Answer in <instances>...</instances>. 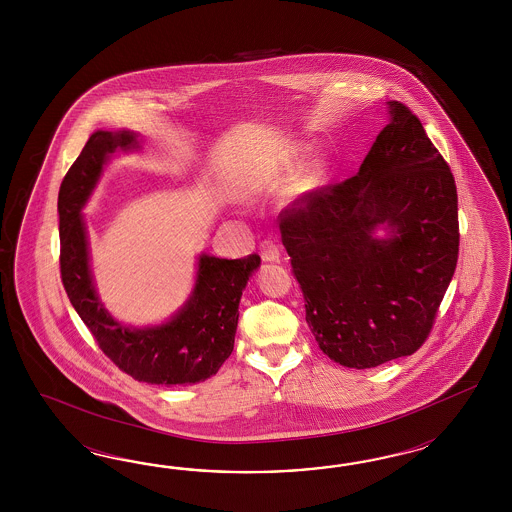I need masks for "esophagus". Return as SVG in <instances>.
Masks as SVG:
<instances>
[{
  "label": "esophagus",
  "instance_id": "34e87169",
  "mask_svg": "<svg viewBox=\"0 0 512 512\" xmlns=\"http://www.w3.org/2000/svg\"><path fill=\"white\" fill-rule=\"evenodd\" d=\"M261 257L266 263H279L281 251H279L278 244L274 240H264L261 244Z\"/></svg>",
  "mask_w": 512,
  "mask_h": 512
}]
</instances>
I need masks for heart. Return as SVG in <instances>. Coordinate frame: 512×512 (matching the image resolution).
I'll list each match as a JSON object with an SVG mask.
<instances>
[{
    "label": "heart",
    "mask_w": 512,
    "mask_h": 512,
    "mask_svg": "<svg viewBox=\"0 0 512 512\" xmlns=\"http://www.w3.org/2000/svg\"><path fill=\"white\" fill-rule=\"evenodd\" d=\"M311 174H313V172H310V178ZM278 189H281V174H279V172H264L263 176L259 178V182H257V191L263 193V195L276 193Z\"/></svg>",
    "instance_id": "b5f03b06"
}]
</instances>
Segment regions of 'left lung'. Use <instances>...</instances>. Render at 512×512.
Masks as SVG:
<instances>
[{"mask_svg":"<svg viewBox=\"0 0 512 512\" xmlns=\"http://www.w3.org/2000/svg\"><path fill=\"white\" fill-rule=\"evenodd\" d=\"M387 105L357 174L279 214L311 332L326 357L355 370L419 349L458 261L449 165L411 110Z\"/></svg>","mask_w":512,"mask_h":512,"instance_id":"1","label":"left lung"}]
</instances>
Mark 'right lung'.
Here are the masks:
<instances>
[{"instance_id": "add662e5", "label": "right lung", "mask_w": 512, "mask_h": 512, "mask_svg": "<svg viewBox=\"0 0 512 512\" xmlns=\"http://www.w3.org/2000/svg\"><path fill=\"white\" fill-rule=\"evenodd\" d=\"M135 131H95L63 178L58 195L63 287L101 351L133 379L150 385H195L231 357L238 304L261 257L219 259L202 253L186 304L163 325H124L110 315L93 285L82 208L116 152L139 150Z\"/></svg>"}]
</instances>
